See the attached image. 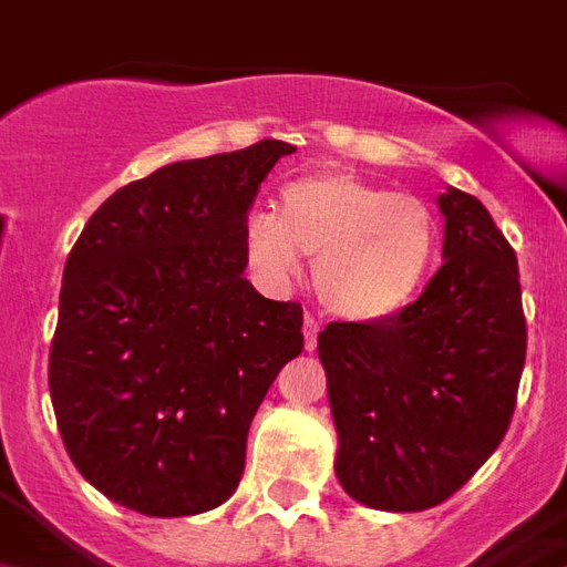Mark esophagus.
<instances>
[{"instance_id":"1","label":"esophagus","mask_w":567,"mask_h":567,"mask_svg":"<svg viewBox=\"0 0 567 567\" xmlns=\"http://www.w3.org/2000/svg\"><path fill=\"white\" fill-rule=\"evenodd\" d=\"M302 334H306V352H315L317 334H320V323H317L315 317H306V323H302Z\"/></svg>"}]
</instances>
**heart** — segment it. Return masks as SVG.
<instances>
[{
    "instance_id": "heart-1",
    "label": "heart",
    "mask_w": 567,
    "mask_h": 567,
    "mask_svg": "<svg viewBox=\"0 0 567 567\" xmlns=\"http://www.w3.org/2000/svg\"><path fill=\"white\" fill-rule=\"evenodd\" d=\"M440 252V220L413 195L349 172H317L279 188L274 212L244 220V256L259 279L291 282L315 259L317 299L340 320L379 323L422 293Z\"/></svg>"
}]
</instances>
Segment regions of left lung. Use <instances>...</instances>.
Listing matches in <instances>:
<instances>
[{
    "label": "left lung",
    "mask_w": 567,
    "mask_h": 567,
    "mask_svg": "<svg viewBox=\"0 0 567 567\" xmlns=\"http://www.w3.org/2000/svg\"><path fill=\"white\" fill-rule=\"evenodd\" d=\"M445 265L379 323H329L317 355L338 427L334 475L388 513L436 507L507 434L527 355L518 259L477 197H436Z\"/></svg>",
    "instance_id": "1"
}]
</instances>
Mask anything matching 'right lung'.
<instances>
[{"instance_id":"add662e5","label":"right lung","mask_w":567,"mask_h":567,"mask_svg":"<svg viewBox=\"0 0 567 567\" xmlns=\"http://www.w3.org/2000/svg\"><path fill=\"white\" fill-rule=\"evenodd\" d=\"M293 145L183 159L113 192L69 252L49 352L75 468L122 507L179 518L220 507L247 431L302 352V308L247 279L244 220Z\"/></svg>"}]
</instances>
